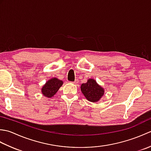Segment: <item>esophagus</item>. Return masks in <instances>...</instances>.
<instances>
[{"instance_id":"obj_1","label":"esophagus","mask_w":151,"mask_h":151,"mask_svg":"<svg viewBox=\"0 0 151 151\" xmlns=\"http://www.w3.org/2000/svg\"><path fill=\"white\" fill-rule=\"evenodd\" d=\"M78 80H75V82H73V83H74V84H78Z\"/></svg>"}]
</instances>
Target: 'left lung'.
I'll return each mask as SVG.
<instances>
[{"label": "left lung", "mask_w": 151, "mask_h": 151, "mask_svg": "<svg viewBox=\"0 0 151 151\" xmlns=\"http://www.w3.org/2000/svg\"><path fill=\"white\" fill-rule=\"evenodd\" d=\"M81 91L87 100L92 102H98L104 93V89L99 86L95 80L90 78L81 86Z\"/></svg>", "instance_id": "8db88e82"}]
</instances>
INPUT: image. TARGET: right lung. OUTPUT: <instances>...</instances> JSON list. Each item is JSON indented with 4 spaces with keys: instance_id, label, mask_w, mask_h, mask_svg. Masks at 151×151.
I'll list each match as a JSON object with an SVG mask.
<instances>
[{
    "instance_id": "obj_1",
    "label": "right lung",
    "mask_w": 151,
    "mask_h": 151,
    "mask_svg": "<svg viewBox=\"0 0 151 151\" xmlns=\"http://www.w3.org/2000/svg\"><path fill=\"white\" fill-rule=\"evenodd\" d=\"M63 85V81L57 78L49 80L41 88V93L45 97L50 98L55 95L60 88Z\"/></svg>"
}]
</instances>
